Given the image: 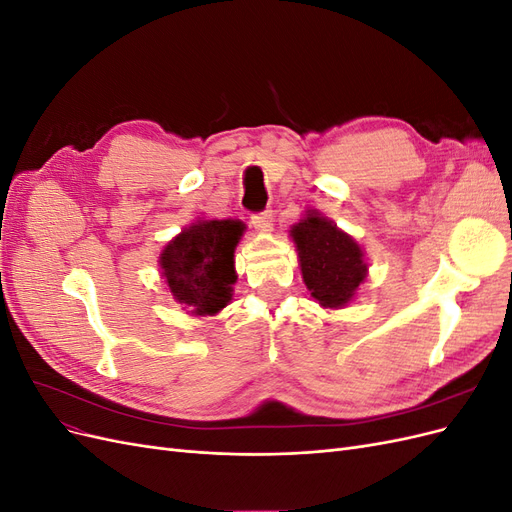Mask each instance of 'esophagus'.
I'll list each match as a JSON object with an SVG mask.
<instances>
[{
	"instance_id": "34e87169",
	"label": "esophagus",
	"mask_w": 512,
	"mask_h": 512,
	"mask_svg": "<svg viewBox=\"0 0 512 512\" xmlns=\"http://www.w3.org/2000/svg\"><path fill=\"white\" fill-rule=\"evenodd\" d=\"M252 226L256 230H262V232L271 230L273 228V213L269 209L267 211H260V213H254L252 215Z\"/></svg>"
}]
</instances>
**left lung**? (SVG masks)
Here are the masks:
<instances>
[{"label": "left lung", "mask_w": 512, "mask_h": 512, "mask_svg": "<svg viewBox=\"0 0 512 512\" xmlns=\"http://www.w3.org/2000/svg\"><path fill=\"white\" fill-rule=\"evenodd\" d=\"M292 241L297 245L305 286L322 307H342L365 280L363 250L346 232L318 213H309L294 224Z\"/></svg>", "instance_id": "left-lung-1"}]
</instances>
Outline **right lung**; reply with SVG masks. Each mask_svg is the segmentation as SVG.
<instances>
[{
  "label": "right lung",
  "instance_id": "1",
  "mask_svg": "<svg viewBox=\"0 0 512 512\" xmlns=\"http://www.w3.org/2000/svg\"><path fill=\"white\" fill-rule=\"evenodd\" d=\"M243 222L207 220L185 228L160 256L162 277L173 297L196 316H213L232 299L235 247Z\"/></svg>",
  "mask_w": 512,
  "mask_h": 512
}]
</instances>
